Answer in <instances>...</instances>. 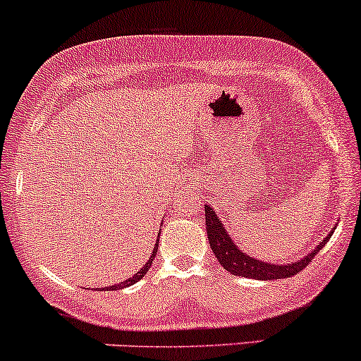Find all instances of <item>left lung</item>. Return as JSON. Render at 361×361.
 <instances>
[{
  "mask_svg": "<svg viewBox=\"0 0 361 361\" xmlns=\"http://www.w3.org/2000/svg\"><path fill=\"white\" fill-rule=\"evenodd\" d=\"M204 216L206 232H208V240L214 256H216L218 262H220L228 273L235 274V276H244L252 279H281L295 276V274L300 273L302 269H305L307 266L310 264L312 259L315 257V254L326 245V242L329 240L331 237L329 235V237L324 238L321 244L315 247L309 256L300 259V261L293 262V264L274 266L269 264V262L259 261L256 257H249L245 252H242V250L233 244L230 235L225 232L220 218L213 213V209L209 208V206H204Z\"/></svg>",
  "mask_w": 361,
  "mask_h": 361,
  "instance_id": "obj_1",
  "label": "left lung"
}]
</instances>
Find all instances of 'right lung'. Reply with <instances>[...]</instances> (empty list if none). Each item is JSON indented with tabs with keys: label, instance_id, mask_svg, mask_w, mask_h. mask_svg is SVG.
I'll return each mask as SVG.
<instances>
[{
	"label": "right lung",
	"instance_id": "obj_1",
	"mask_svg": "<svg viewBox=\"0 0 361 361\" xmlns=\"http://www.w3.org/2000/svg\"><path fill=\"white\" fill-rule=\"evenodd\" d=\"M157 249H159V244H157L155 249H153V254H152V257L148 259V262H147V264H145V268H141L140 271H137V273L135 274V276H133V278H128V279H124V281L121 283V285H114V286H111V288H100V290H104V291H105V290H107V291H109V290H121V288H126V286H131V285H135L136 281H140V279L143 278L145 274H147V271H148L149 266H152V262H153V257L157 256Z\"/></svg>",
	"mask_w": 361,
	"mask_h": 361
}]
</instances>
